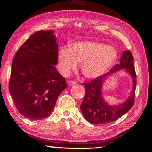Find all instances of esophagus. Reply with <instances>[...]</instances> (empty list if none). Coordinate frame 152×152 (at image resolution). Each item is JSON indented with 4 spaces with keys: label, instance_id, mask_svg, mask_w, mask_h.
<instances>
[{
    "label": "esophagus",
    "instance_id": "34e87169",
    "mask_svg": "<svg viewBox=\"0 0 152 152\" xmlns=\"http://www.w3.org/2000/svg\"><path fill=\"white\" fill-rule=\"evenodd\" d=\"M67 83H68V84L69 86H72V85H74V84H76V81L68 80V81H67Z\"/></svg>",
    "mask_w": 152,
    "mask_h": 152
}]
</instances>
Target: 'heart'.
Wrapping results in <instances>:
<instances>
[{
    "label": "heart",
    "instance_id": "heart-1",
    "mask_svg": "<svg viewBox=\"0 0 152 152\" xmlns=\"http://www.w3.org/2000/svg\"><path fill=\"white\" fill-rule=\"evenodd\" d=\"M117 52L106 43L96 42H78L70 48H62L58 56V69L64 76L70 75L81 63V72L87 78L94 79L103 75L114 65Z\"/></svg>",
    "mask_w": 152,
    "mask_h": 152
}]
</instances>
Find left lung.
Returning a JSON list of instances; mask_svg holds the SVG:
<instances>
[{
	"label": "left lung",
	"mask_w": 152,
	"mask_h": 152,
	"mask_svg": "<svg viewBox=\"0 0 152 152\" xmlns=\"http://www.w3.org/2000/svg\"><path fill=\"white\" fill-rule=\"evenodd\" d=\"M125 69L132 76L133 88L130 96L123 104L111 106L104 100L102 95V86L104 80L110 74ZM85 96L80 106L81 111L87 121L94 125L107 124L116 121L132 109L135 100L136 74L133 66V57L129 50L123 51L120 63L115 65L109 72L94 78L89 83H84Z\"/></svg>",
	"instance_id": "1"
}]
</instances>
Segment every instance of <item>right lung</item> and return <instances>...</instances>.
Returning a JSON list of instances; mask_svg holds the SVG:
<instances>
[{
    "mask_svg": "<svg viewBox=\"0 0 152 152\" xmlns=\"http://www.w3.org/2000/svg\"><path fill=\"white\" fill-rule=\"evenodd\" d=\"M53 32L33 33L12 60L9 91L18 111L29 119L48 117L67 86L55 67L58 45Z\"/></svg>",
    "mask_w": 152,
    "mask_h": 152,
    "instance_id": "obj_1",
    "label": "right lung"
}]
</instances>
